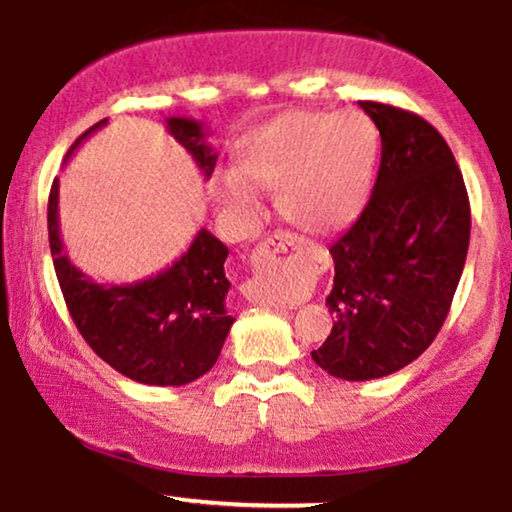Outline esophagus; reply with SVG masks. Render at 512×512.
<instances>
[{
	"mask_svg": "<svg viewBox=\"0 0 512 512\" xmlns=\"http://www.w3.org/2000/svg\"><path fill=\"white\" fill-rule=\"evenodd\" d=\"M296 245V238L289 236V233H276L267 240V243L260 245V255H269V252H279V250H286V248H293Z\"/></svg>",
	"mask_w": 512,
	"mask_h": 512,
	"instance_id": "obj_1",
	"label": "esophagus"
}]
</instances>
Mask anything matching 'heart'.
<instances>
[{
	"instance_id": "heart-1",
	"label": "heart",
	"mask_w": 512,
	"mask_h": 512,
	"mask_svg": "<svg viewBox=\"0 0 512 512\" xmlns=\"http://www.w3.org/2000/svg\"><path fill=\"white\" fill-rule=\"evenodd\" d=\"M378 158V129L361 110L286 113L257 129L240 173H223L219 197L238 216L257 209L255 187L276 190V209L308 233H334L366 204Z\"/></svg>"
}]
</instances>
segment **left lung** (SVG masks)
I'll use <instances>...</instances> for the list:
<instances>
[{"mask_svg": "<svg viewBox=\"0 0 512 512\" xmlns=\"http://www.w3.org/2000/svg\"><path fill=\"white\" fill-rule=\"evenodd\" d=\"M380 132V170L361 216L330 248L337 317L313 361L342 380L409 366L448 317L467 260L469 199L450 146L424 117L358 103Z\"/></svg>", "mask_w": 512, "mask_h": 512, "instance_id": "obj_1", "label": "left lung"}]
</instances>
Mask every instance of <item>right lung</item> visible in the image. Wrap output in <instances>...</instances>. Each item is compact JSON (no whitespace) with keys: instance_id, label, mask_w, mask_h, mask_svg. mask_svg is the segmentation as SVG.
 Listing matches in <instances>:
<instances>
[{"instance_id":"obj_1","label":"right lung","mask_w":512,"mask_h":512,"mask_svg":"<svg viewBox=\"0 0 512 512\" xmlns=\"http://www.w3.org/2000/svg\"><path fill=\"white\" fill-rule=\"evenodd\" d=\"M105 122L86 129L69 154ZM166 129L195 158L204 178H211L219 154L207 144L202 122L166 117ZM57 204L60 180L52 182L48 202L50 252L62 296L86 344L117 373L142 385L178 387L209 373L236 322L226 310L231 289L223 272L226 245L202 228L180 260L149 279L98 284L64 252Z\"/></svg>"}]
</instances>
